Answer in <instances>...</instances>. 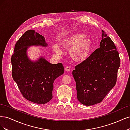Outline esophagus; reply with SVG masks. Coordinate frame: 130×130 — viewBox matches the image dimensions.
<instances>
[{
	"mask_svg": "<svg viewBox=\"0 0 130 130\" xmlns=\"http://www.w3.org/2000/svg\"><path fill=\"white\" fill-rule=\"evenodd\" d=\"M64 70H65L66 72H69L70 70V68L69 67V66H66V67H65V68H64Z\"/></svg>",
	"mask_w": 130,
	"mask_h": 130,
	"instance_id": "1",
	"label": "esophagus"
}]
</instances>
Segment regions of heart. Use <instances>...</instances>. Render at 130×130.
<instances>
[{
	"label": "heart",
	"instance_id": "1",
	"mask_svg": "<svg viewBox=\"0 0 130 130\" xmlns=\"http://www.w3.org/2000/svg\"><path fill=\"white\" fill-rule=\"evenodd\" d=\"M62 48L69 50V55L76 62H82L88 57L92 46V41L83 33H77L62 38L60 41ZM54 52L57 54L62 53L58 45L53 46Z\"/></svg>",
	"mask_w": 130,
	"mask_h": 130
}]
</instances>
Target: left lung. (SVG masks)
I'll use <instances>...</instances> for the list:
<instances>
[{
    "label": "left lung",
    "mask_w": 130,
    "mask_h": 130,
    "mask_svg": "<svg viewBox=\"0 0 130 130\" xmlns=\"http://www.w3.org/2000/svg\"><path fill=\"white\" fill-rule=\"evenodd\" d=\"M101 37L99 48L73 71L77 100L86 106L100 103L116 84L120 62L119 53L103 30Z\"/></svg>",
    "instance_id": "obj_1"
}]
</instances>
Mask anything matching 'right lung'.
Returning <instances> with one entry per match:
<instances>
[{"label":"right lung","mask_w":130,"mask_h":130,"mask_svg":"<svg viewBox=\"0 0 130 130\" xmlns=\"http://www.w3.org/2000/svg\"><path fill=\"white\" fill-rule=\"evenodd\" d=\"M32 46L45 48L48 44L44 36L30 30L15 45L11 57L12 75L26 99L44 104L53 98L54 82L64 73V67L61 63H51L43 55L32 60L27 55V50Z\"/></svg>","instance_id":"right-lung-1"}]
</instances>
